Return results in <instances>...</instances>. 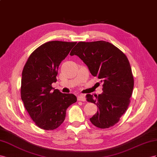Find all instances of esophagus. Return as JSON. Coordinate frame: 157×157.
<instances>
[{
    "instance_id": "1",
    "label": "esophagus",
    "mask_w": 157,
    "mask_h": 157,
    "mask_svg": "<svg viewBox=\"0 0 157 157\" xmlns=\"http://www.w3.org/2000/svg\"><path fill=\"white\" fill-rule=\"evenodd\" d=\"M78 100L79 101H86V97L83 95H79L78 96Z\"/></svg>"
}]
</instances>
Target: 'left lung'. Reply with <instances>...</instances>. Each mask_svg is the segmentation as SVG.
Returning a JSON list of instances; mask_svg holds the SVG:
<instances>
[{
    "instance_id": "1",
    "label": "left lung",
    "mask_w": 157,
    "mask_h": 157,
    "mask_svg": "<svg viewBox=\"0 0 157 157\" xmlns=\"http://www.w3.org/2000/svg\"><path fill=\"white\" fill-rule=\"evenodd\" d=\"M70 55L78 56L91 74L103 83V92L100 95H86L87 101L98 107L91 122L102 129L113 126L128 109L132 95L134 81L128 58L119 48L104 41L79 42Z\"/></svg>"
}]
</instances>
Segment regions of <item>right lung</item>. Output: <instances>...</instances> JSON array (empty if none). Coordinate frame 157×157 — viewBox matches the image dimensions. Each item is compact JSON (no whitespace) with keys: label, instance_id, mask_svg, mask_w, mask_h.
<instances>
[{"label":"right lung","instance_id":"add662e5","mask_svg":"<svg viewBox=\"0 0 157 157\" xmlns=\"http://www.w3.org/2000/svg\"><path fill=\"white\" fill-rule=\"evenodd\" d=\"M76 42L59 41L43 44L31 53L22 71L21 98L38 127L52 130L66 118V110L77 101L74 94L54 89L58 68Z\"/></svg>","mask_w":157,"mask_h":157}]
</instances>
